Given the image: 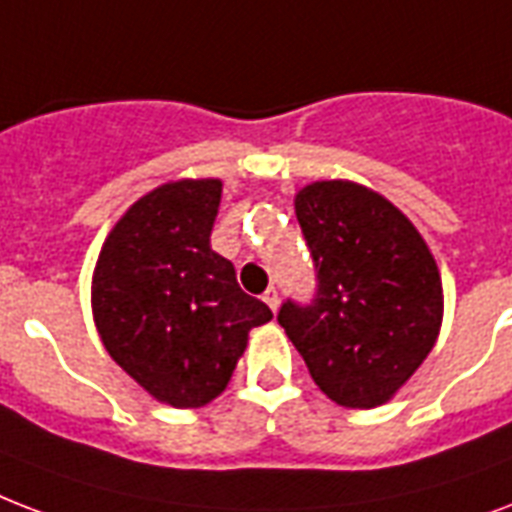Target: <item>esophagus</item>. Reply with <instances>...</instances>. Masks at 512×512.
<instances>
[{"label":"esophagus","instance_id":"obj_1","mask_svg":"<svg viewBox=\"0 0 512 512\" xmlns=\"http://www.w3.org/2000/svg\"><path fill=\"white\" fill-rule=\"evenodd\" d=\"M263 300L268 303V308H271V311H276V308H279V292H276V287H268L263 295Z\"/></svg>","mask_w":512,"mask_h":512}]
</instances>
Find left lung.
<instances>
[{"label": "left lung", "instance_id": "left-lung-1", "mask_svg": "<svg viewBox=\"0 0 512 512\" xmlns=\"http://www.w3.org/2000/svg\"><path fill=\"white\" fill-rule=\"evenodd\" d=\"M295 214L319 290L311 306L287 300L279 325L333 403L360 411L389 403L438 341V263L416 225L360 182L300 187Z\"/></svg>", "mask_w": 512, "mask_h": 512}]
</instances>
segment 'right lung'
Here are the masks:
<instances>
[{"mask_svg":"<svg viewBox=\"0 0 512 512\" xmlns=\"http://www.w3.org/2000/svg\"><path fill=\"white\" fill-rule=\"evenodd\" d=\"M220 179H177L128 206L93 268V322L109 357L171 408H201L228 386L249 330L271 308L209 244Z\"/></svg>","mask_w":512,"mask_h":512,"instance_id":"add662e5","label":"right lung"}]
</instances>
